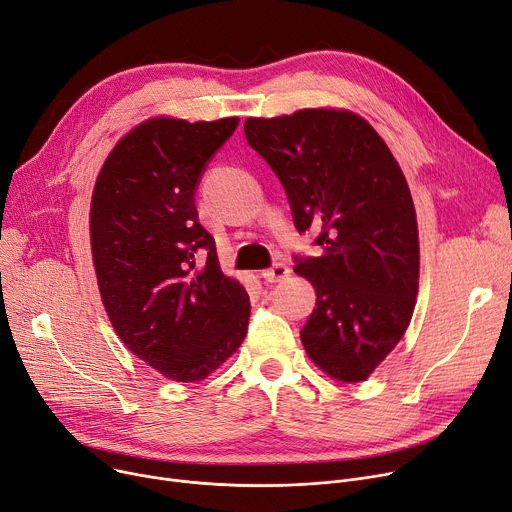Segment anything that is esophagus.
I'll use <instances>...</instances> for the list:
<instances>
[{
	"label": "esophagus",
	"instance_id": "esophagus-1",
	"mask_svg": "<svg viewBox=\"0 0 512 512\" xmlns=\"http://www.w3.org/2000/svg\"><path fill=\"white\" fill-rule=\"evenodd\" d=\"M288 274H290V267L286 263H276V265H271L269 269L261 271V278L269 284H274V282L284 280Z\"/></svg>",
	"mask_w": 512,
	"mask_h": 512
}]
</instances>
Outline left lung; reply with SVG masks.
Listing matches in <instances>:
<instances>
[{"mask_svg":"<svg viewBox=\"0 0 512 512\" xmlns=\"http://www.w3.org/2000/svg\"><path fill=\"white\" fill-rule=\"evenodd\" d=\"M249 146L280 179L296 230L319 257H294L315 286L302 346L333 379L360 383L410 325L420 274L410 187L381 135L348 111L247 119Z\"/></svg>","mask_w":512,"mask_h":512,"instance_id":"8db88e82","label":"left lung"}]
</instances>
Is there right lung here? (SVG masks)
I'll return each instance as SVG.
<instances>
[{"label": "right lung", "mask_w": 512, "mask_h": 512, "mask_svg": "<svg viewBox=\"0 0 512 512\" xmlns=\"http://www.w3.org/2000/svg\"><path fill=\"white\" fill-rule=\"evenodd\" d=\"M238 125L150 119L102 164L90 208L98 290L121 342L166 379H206L249 327L247 290L226 278L195 191Z\"/></svg>", "instance_id": "obj_1"}]
</instances>
